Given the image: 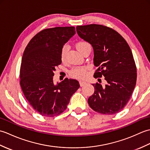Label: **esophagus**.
Instances as JSON below:
<instances>
[{
    "label": "esophagus",
    "instance_id": "34e87169",
    "mask_svg": "<svg viewBox=\"0 0 150 150\" xmlns=\"http://www.w3.org/2000/svg\"><path fill=\"white\" fill-rule=\"evenodd\" d=\"M79 84H80V86L82 87V86H84V85H86V82H84V81H79Z\"/></svg>",
    "mask_w": 150,
    "mask_h": 150
}]
</instances>
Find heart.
I'll return each instance as SVG.
<instances>
[{"mask_svg":"<svg viewBox=\"0 0 150 150\" xmlns=\"http://www.w3.org/2000/svg\"><path fill=\"white\" fill-rule=\"evenodd\" d=\"M89 45V44L85 41H81V42H79L76 44V47H77V49L79 50V52L80 53H82V50H83L86 47ZM69 50V47L68 45H64L62 48L61 50V59L62 60H64L66 58V54L68 53ZM70 75H71V77L76 78V79H82L86 77V76L87 75V71H86V68H84V67H76L72 69L70 71Z\"/></svg>","mask_w":150,"mask_h":150,"instance_id":"heart-1","label":"heart"}]
</instances>
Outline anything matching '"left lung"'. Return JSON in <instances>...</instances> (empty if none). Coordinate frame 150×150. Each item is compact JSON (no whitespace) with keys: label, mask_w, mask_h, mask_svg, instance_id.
<instances>
[{"label":"left lung","mask_w":150,"mask_h":150,"mask_svg":"<svg viewBox=\"0 0 150 150\" xmlns=\"http://www.w3.org/2000/svg\"><path fill=\"white\" fill-rule=\"evenodd\" d=\"M81 39L93 48L94 77H104L106 84H92L94 93L88 98L92 110L101 114L119 113L128 103L137 81V68L125 39L110 28L99 24L77 26Z\"/></svg>","instance_id":"left-lung-1"}]
</instances>
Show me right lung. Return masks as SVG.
I'll list each match as a JSON object with an SVG mask.
<instances>
[{"instance_id":"add662e5","label":"right lung","mask_w":150,"mask_h":150,"mask_svg":"<svg viewBox=\"0 0 150 150\" xmlns=\"http://www.w3.org/2000/svg\"><path fill=\"white\" fill-rule=\"evenodd\" d=\"M75 27L43 30L28 43L22 55L20 84L25 97L38 113L55 117L66 110L80 87L75 79L53 83L54 71L62 62L61 50L75 34Z\"/></svg>"}]
</instances>
